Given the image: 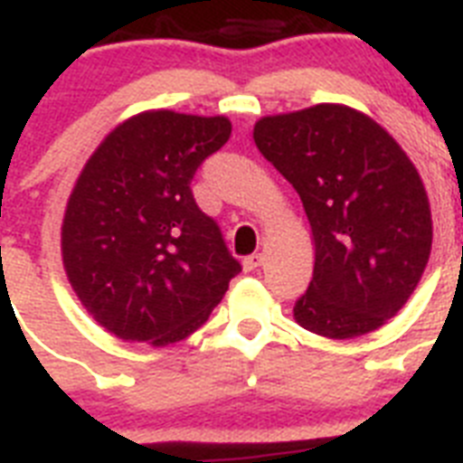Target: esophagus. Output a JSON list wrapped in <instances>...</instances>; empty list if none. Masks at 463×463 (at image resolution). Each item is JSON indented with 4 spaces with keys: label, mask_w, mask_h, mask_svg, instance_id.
Segmentation results:
<instances>
[{
    "label": "esophagus",
    "mask_w": 463,
    "mask_h": 463,
    "mask_svg": "<svg viewBox=\"0 0 463 463\" xmlns=\"http://www.w3.org/2000/svg\"><path fill=\"white\" fill-rule=\"evenodd\" d=\"M260 265H263V254H251L244 259V270L247 272L256 270V268H260Z\"/></svg>",
    "instance_id": "1"
}]
</instances>
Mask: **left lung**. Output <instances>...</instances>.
<instances>
[{
    "label": "left lung",
    "instance_id": "1",
    "mask_svg": "<svg viewBox=\"0 0 463 463\" xmlns=\"http://www.w3.org/2000/svg\"><path fill=\"white\" fill-rule=\"evenodd\" d=\"M254 142L298 191L312 228L315 275L293 319L331 340L384 326L431 254V204L412 160L377 120L345 104L263 116Z\"/></svg>",
    "mask_w": 463,
    "mask_h": 463
}]
</instances>
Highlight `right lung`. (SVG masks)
I'll return each mask as SVG.
<instances>
[{
    "mask_svg": "<svg viewBox=\"0 0 463 463\" xmlns=\"http://www.w3.org/2000/svg\"><path fill=\"white\" fill-rule=\"evenodd\" d=\"M231 130L226 116L142 111L83 165L64 209L62 265L88 315L120 340L179 343L242 270L191 191Z\"/></svg>",
    "mask_w": 463,
    "mask_h": 463,
    "instance_id": "right-lung-1",
    "label": "right lung"
}]
</instances>
